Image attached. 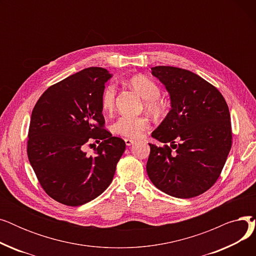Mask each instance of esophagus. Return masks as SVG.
Wrapping results in <instances>:
<instances>
[{"label": "esophagus", "mask_w": 256, "mask_h": 256, "mask_svg": "<svg viewBox=\"0 0 256 256\" xmlns=\"http://www.w3.org/2000/svg\"><path fill=\"white\" fill-rule=\"evenodd\" d=\"M124 142H126V144L128 146H130L132 144H134V143H135V140H132V139H130V138H126V139H124Z\"/></svg>", "instance_id": "obj_1"}]
</instances>
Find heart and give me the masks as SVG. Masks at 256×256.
Listing matches in <instances>:
<instances>
[{
    "mask_svg": "<svg viewBox=\"0 0 256 256\" xmlns=\"http://www.w3.org/2000/svg\"><path fill=\"white\" fill-rule=\"evenodd\" d=\"M128 85L138 92L144 100L145 109L154 115H162L166 110L165 102L160 98V90L156 82L143 74L132 76L128 80ZM116 96V88L113 84H108L102 92L100 104L104 112L112 111ZM112 132L126 138H139L150 128V120L144 116H121L111 126Z\"/></svg>",
    "mask_w": 256,
    "mask_h": 256,
    "instance_id": "heart-1",
    "label": "heart"
}]
</instances>
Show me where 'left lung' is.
Returning a JSON list of instances; mask_svg holds the SVG:
<instances>
[{
	"mask_svg": "<svg viewBox=\"0 0 256 256\" xmlns=\"http://www.w3.org/2000/svg\"><path fill=\"white\" fill-rule=\"evenodd\" d=\"M152 74L171 98V110L152 136L146 171L152 184L176 198H192L217 182L232 144L230 114L221 92L198 74L156 66Z\"/></svg>",
	"mask_w": 256,
	"mask_h": 256,
	"instance_id": "left-lung-1",
	"label": "left lung"
}]
</instances>
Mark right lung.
I'll use <instances>...</instances> for the list:
<instances>
[{
    "label": "right lung",
    "mask_w": 256,
    "mask_h": 256,
    "mask_svg": "<svg viewBox=\"0 0 256 256\" xmlns=\"http://www.w3.org/2000/svg\"><path fill=\"white\" fill-rule=\"evenodd\" d=\"M111 78L89 67L48 87L32 111L26 154L44 192L58 202L78 206L100 196L113 180L126 142L104 128L100 104ZM100 144L88 156L86 146Z\"/></svg>",
    "instance_id": "obj_1"
}]
</instances>
